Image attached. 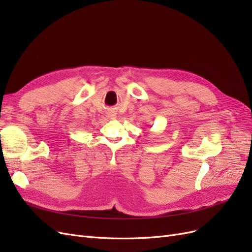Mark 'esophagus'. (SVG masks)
Here are the masks:
<instances>
[{
  "instance_id": "34e87169",
  "label": "esophagus",
  "mask_w": 252,
  "mask_h": 252,
  "mask_svg": "<svg viewBox=\"0 0 252 252\" xmlns=\"http://www.w3.org/2000/svg\"><path fill=\"white\" fill-rule=\"evenodd\" d=\"M108 118L114 119V118H116V114H114V113H109V114H108Z\"/></svg>"
}]
</instances>
